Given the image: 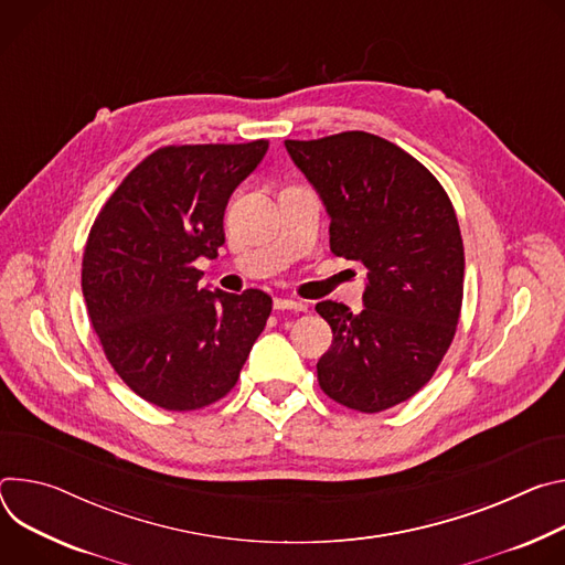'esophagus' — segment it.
<instances>
[{"instance_id": "obj_1", "label": "esophagus", "mask_w": 565, "mask_h": 565, "mask_svg": "<svg viewBox=\"0 0 565 565\" xmlns=\"http://www.w3.org/2000/svg\"><path fill=\"white\" fill-rule=\"evenodd\" d=\"M274 309H294V311H305L307 305L291 300V298H274Z\"/></svg>"}]
</instances>
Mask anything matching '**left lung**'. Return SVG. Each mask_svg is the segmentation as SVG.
<instances>
[{
	"mask_svg": "<svg viewBox=\"0 0 565 565\" xmlns=\"http://www.w3.org/2000/svg\"><path fill=\"white\" fill-rule=\"evenodd\" d=\"M330 215V248L367 269L363 309L323 300L332 345L323 393L359 413L411 399L447 354L462 307L465 246L445 188L417 159L367 132L285 141Z\"/></svg>",
	"mask_w": 565,
	"mask_h": 565,
	"instance_id": "left-lung-1",
	"label": "left lung"
}]
</instances>
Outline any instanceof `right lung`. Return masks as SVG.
Returning <instances> with one entry per match:
<instances>
[{
  "label": "right lung",
  "mask_w": 565,
  "mask_h": 565,
  "mask_svg": "<svg viewBox=\"0 0 565 565\" xmlns=\"http://www.w3.org/2000/svg\"><path fill=\"white\" fill-rule=\"evenodd\" d=\"M269 141L166 146L100 209L83 256V296L118 377L166 411L222 399L271 315L260 289H200L198 258H217L224 211Z\"/></svg>",
  "instance_id": "1"
}]
</instances>
